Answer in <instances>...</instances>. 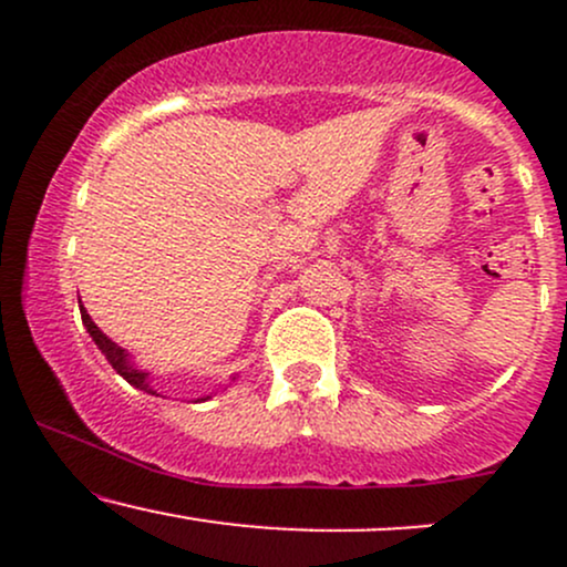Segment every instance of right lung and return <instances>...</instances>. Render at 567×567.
I'll use <instances>...</instances> for the list:
<instances>
[{"label": "right lung", "instance_id": "add662e5", "mask_svg": "<svg viewBox=\"0 0 567 567\" xmlns=\"http://www.w3.org/2000/svg\"><path fill=\"white\" fill-rule=\"evenodd\" d=\"M80 311H82V322H84V328H87V333L93 336V341H95V347L103 351V354H106V360H109V365H112L116 373L122 375V379H125L127 383H133L135 389H141V392H148V394H154V389L148 386V381H146V375L148 373H141V370H135L133 365H130V360H127V351L122 349V347H116V343L112 341V338H109L106 333H101V330H97V324L90 320V315H87V309H84L82 306V301H80Z\"/></svg>", "mask_w": 567, "mask_h": 567}]
</instances>
